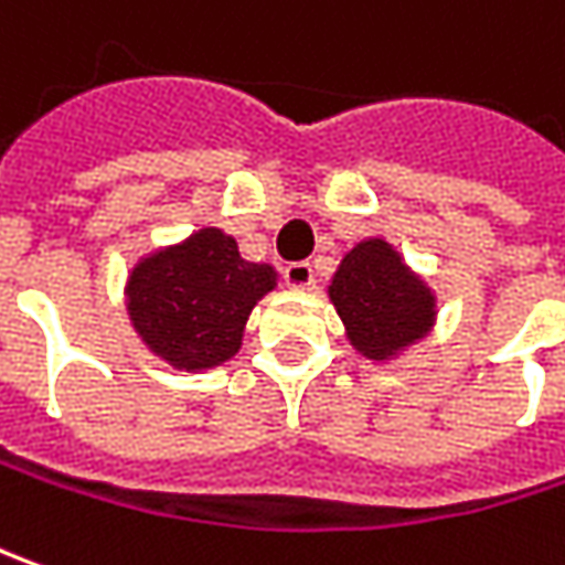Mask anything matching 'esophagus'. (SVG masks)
Wrapping results in <instances>:
<instances>
[{"label":"esophagus","mask_w":565,"mask_h":565,"mask_svg":"<svg viewBox=\"0 0 565 565\" xmlns=\"http://www.w3.org/2000/svg\"><path fill=\"white\" fill-rule=\"evenodd\" d=\"M284 281H287V287H294V290H306V287L316 284V271H312L309 263H290L284 268Z\"/></svg>","instance_id":"1"}]
</instances>
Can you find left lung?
I'll return each instance as SVG.
<instances>
[{
    "mask_svg": "<svg viewBox=\"0 0 565 565\" xmlns=\"http://www.w3.org/2000/svg\"><path fill=\"white\" fill-rule=\"evenodd\" d=\"M328 297L341 316L347 341L372 362L403 356L438 321L435 290L384 237H365L343 253Z\"/></svg>",
    "mask_w": 565,
    "mask_h": 565,
    "instance_id": "obj_1",
    "label": "left lung"
}]
</instances>
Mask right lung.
Segmentation results:
<instances>
[{"label":"right lung","instance_id":"obj_1","mask_svg":"<svg viewBox=\"0 0 565 565\" xmlns=\"http://www.w3.org/2000/svg\"><path fill=\"white\" fill-rule=\"evenodd\" d=\"M275 287L271 265L246 263L222 227H200L137 259L125 306L152 356L181 372H205L241 350L253 306Z\"/></svg>","mask_w":565,"mask_h":565}]
</instances>
